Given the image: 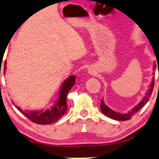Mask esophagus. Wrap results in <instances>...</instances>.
<instances>
[{
	"mask_svg": "<svg viewBox=\"0 0 159 159\" xmlns=\"http://www.w3.org/2000/svg\"><path fill=\"white\" fill-rule=\"evenodd\" d=\"M88 70H89V74H91V75H92V76H96L97 75V74H98V72L96 71V70H95L94 68H89L88 69Z\"/></svg>",
	"mask_w": 159,
	"mask_h": 159,
	"instance_id": "1",
	"label": "esophagus"
}]
</instances>
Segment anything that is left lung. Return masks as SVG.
<instances>
[{"label": "left lung", "instance_id": "8db88e82", "mask_svg": "<svg viewBox=\"0 0 159 159\" xmlns=\"http://www.w3.org/2000/svg\"><path fill=\"white\" fill-rule=\"evenodd\" d=\"M153 87H154V80H152V83H151L150 86V89L147 90L146 94H145V96L143 97L142 100H141V102H140L137 106H135L133 109L130 110V111L127 113L120 114V113L116 112V111H113L112 109H111L110 108H109L106 105L105 102L103 101V100H101V103H100V109H101V111L104 114V115H107L109 117H111V118L113 119V120H129V119H131V117L132 116H134V115H136V114L139 112L140 110L142 109L143 106H145V104L149 101L150 98L151 97V94H152V90H153Z\"/></svg>", "mask_w": 159, "mask_h": 159}]
</instances>
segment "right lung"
<instances>
[{"label": "right lung", "instance_id": "add662e5", "mask_svg": "<svg viewBox=\"0 0 159 159\" xmlns=\"http://www.w3.org/2000/svg\"><path fill=\"white\" fill-rule=\"evenodd\" d=\"M6 65L7 61L4 62V72L6 70ZM76 82V76L72 75L68 79L64 81L61 85L60 91H59V96L57 102L55 105L50 109H48L44 111H23L18 106H15L18 111L25 115L28 119H30L32 122L36 124L47 125L53 124L59 120L68 110V106H67V95L70 91L72 87L74 86Z\"/></svg>", "mask_w": 159, "mask_h": 159}]
</instances>
